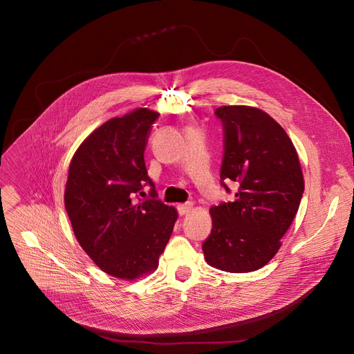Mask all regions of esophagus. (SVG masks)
<instances>
[{
	"instance_id": "esophagus-1",
	"label": "esophagus",
	"mask_w": 354,
	"mask_h": 354,
	"mask_svg": "<svg viewBox=\"0 0 354 354\" xmlns=\"http://www.w3.org/2000/svg\"><path fill=\"white\" fill-rule=\"evenodd\" d=\"M178 210H179V214H180V216L189 214V213L193 210V202H187V203L179 205V206H178Z\"/></svg>"
}]
</instances>
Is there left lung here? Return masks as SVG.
<instances>
[{
	"label": "left lung",
	"mask_w": 354,
	"mask_h": 354,
	"mask_svg": "<svg viewBox=\"0 0 354 354\" xmlns=\"http://www.w3.org/2000/svg\"><path fill=\"white\" fill-rule=\"evenodd\" d=\"M216 115L225 131L221 179L237 182L239 189L234 202L209 210L213 228L202 251L218 270L255 272L274 258L299 210L300 160L282 126L261 109L221 106Z\"/></svg>",
	"instance_id": "obj_1"
}]
</instances>
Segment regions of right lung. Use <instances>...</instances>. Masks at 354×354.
<instances>
[{
    "label": "right lung",
    "mask_w": 354,
    "mask_h": 354,
    "mask_svg": "<svg viewBox=\"0 0 354 354\" xmlns=\"http://www.w3.org/2000/svg\"><path fill=\"white\" fill-rule=\"evenodd\" d=\"M158 111L141 107L95 129L69 164L65 207L75 236L107 274L133 281L158 266L178 210L158 199L136 201L148 176L144 151Z\"/></svg>",
    "instance_id": "add662e5"
}]
</instances>
